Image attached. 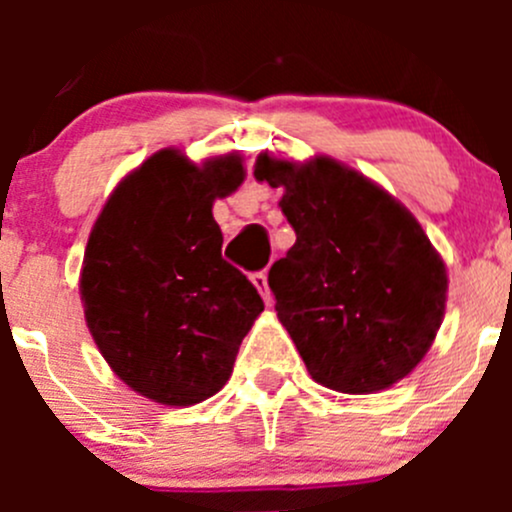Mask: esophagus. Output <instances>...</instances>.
<instances>
[{"label":"esophagus","instance_id":"1","mask_svg":"<svg viewBox=\"0 0 512 512\" xmlns=\"http://www.w3.org/2000/svg\"><path fill=\"white\" fill-rule=\"evenodd\" d=\"M252 285L257 287V292L262 294V299H265L267 304H272V292L270 285H267V272H255V275H252Z\"/></svg>","mask_w":512,"mask_h":512}]
</instances>
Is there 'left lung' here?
I'll return each instance as SVG.
<instances>
[{
	"instance_id": "8db88e82",
	"label": "left lung",
	"mask_w": 512,
	"mask_h": 512,
	"mask_svg": "<svg viewBox=\"0 0 512 512\" xmlns=\"http://www.w3.org/2000/svg\"><path fill=\"white\" fill-rule=\"evenodd\" d=\"M255 178L285 195L297 242L272 265L282 327L317 384L389 389L416 369L446 312L448 275L418 220L369 178L317 156L260 153Z\"/></svg>"
}]
</instances>
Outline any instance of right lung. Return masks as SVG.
Segmentation results:
<instances>
[{"mask_svg": "<svg viewBox=\"0 0 512 512\" xmlns=\"http://www.w3.org/2000/svg\"><path fill=\"white\" fill-rule=\"evenodd\" d=\"M245 180L240 153L190 163L175 148L128 173L89 235L81 302L113 374L163 406H193L230 379L265 309L223 260L213 203Z\"/></svg>", "mask_w": 512, "mask_h": 512, "instance_id": "add662e5", "label": "right lung"}]
</instances>
